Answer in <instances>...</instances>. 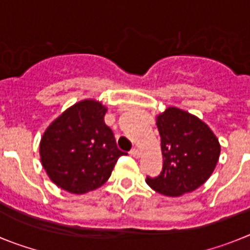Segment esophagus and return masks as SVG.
I'll return each instance as SVG.
<instances>
[{"label":"esophagus","mask_w":250,"mask_h":250,"mask_svg":"<svg viewBox=\"0 0 250 250\" xmlns=\"http://www.w3.org/2000/svg\"><path fill=\"white\" fill-rule=\"evenodd\" d=\"M129 153H131V156H133L134 158H138V157H140V156H141L140 149L136 148V147H134V148H132L131 151H129Z\"/></svg>","instance_id":"1"}]
</instances>
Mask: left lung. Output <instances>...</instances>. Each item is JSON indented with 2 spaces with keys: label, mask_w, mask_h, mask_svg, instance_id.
I'll return each mask as SVG.
<instances>
[{
  "label": "left lung",
  "mask_w": 250,
  "mask_h": 250,
  "mask_svg": "<svg viewBox=\"0 0 250 250\" xmlns=\"http://www.w3.org/2000/svg\"><path fill=\"white\" fill-rule=\"evenodd\" d=\"M164 166L146 182L166 196H180L200 188L211 176L220 143L208 125L188 112L170 107L156 119Z\"/></svg>",
  "instance_id": "8db88e82"
}]
</instances>
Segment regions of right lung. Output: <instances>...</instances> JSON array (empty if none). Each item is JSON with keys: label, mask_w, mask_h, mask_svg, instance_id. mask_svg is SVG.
<instances>
[{"label": "right lung", "mask_w": 250, "mask_h": 250, "mask_svg": "<svg viewBox=\"0 0 250 250\" xmlns=\"http://www.w3.org/2000/svg\"><path fill=\"white\" fill-rule=\"evenodd\" d=\"M107 108L94 99L78 102L47 127L40 142L41 164L54 184L85 194L109 179L125 155L105 123Z\"/></svg>", "instance_id": "add662e5"}]
</instances>
